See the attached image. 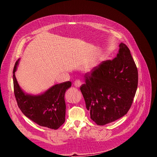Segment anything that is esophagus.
I'll use <instances>...</instances> for the list:
<instances>
[{"instance_id":"34e87169","label":"esophagus","mask_w":157,"mask_h":157,"mask_svg":"<svg viewBox=\"0 0 157 157\" xmlns=\"http://www.w3.org/2000/svg\"><path fill=\"white\" fill-rule=\"evenodd\" d=\"M81 84H82L81 82H80L79 80H76V81L75 82L74 86H75L76 88H80V86H81Z\"/></svg>"}]
</instances>
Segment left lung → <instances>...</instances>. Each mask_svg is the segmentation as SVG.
<instances>
[{"instance_id":"left-lung-1","label":"left lung","mask_w":157,"mask_h":157,"mask_svg":"<svg viewBox=\"0 0 157 157\" xmlns=\"http://www.w3.org/2000/svg\"><path fill=\"white\" fill-rule=\"evenodd\" d=\"M114 59L103 61L80 87L90 118L103 126L128 113L134 100L138 83V73L130 51L121 42Z\"/></svg>"}]
</instances>
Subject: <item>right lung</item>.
I'll use <instances>...</instances> for the list:
<instances>
[{"label": "right lung", "instance_id": "right-lung-1", "mask_svg": "<svg viewBox=\"0 0 157 157\" xmlns=\"http://www.w3.org/2000/svg\"><path fill=\"white\" fill-rule=\"evenodd\" d=\"M20 59L16 62L13 71L14 94L17 105L28 118L41 126L57 130L65 121V94L71 86L67 81L50 87L44 93L33 95L25 92L16 78Z\"/></svg>", "mask_w": 157, "mask_h": 157}]
</instances>
